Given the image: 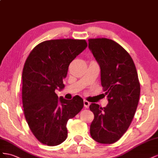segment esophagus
Returning a JSON list of instances; mask_svg holds the SVG:
<instances>
[{
    "mask_svg": "<svg viewBox=\"0 0 158 158\" xmlns=\"http://www.w3.org/2000/svg\"><path fill=\"white\" fill-rule=\"evenodd\" d=\"M83 104H84V106L86 108V109H88L90 105V102L86 100H84L83 101Z\"/></svg>",
    "mask_w": 158,
    "mask_h": 158,
    "instance_id": "obj_1",
    "label": "esophagus"
}]
</instances>
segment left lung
<instances>
[{
    "label": "left lung",
    "instance_id": "left-lung-1",
    "mask_svg": "<svg viewBox=\"0 0 158 158\" xmlns=\"http://www.w3.org/2000/svg\"><path fill=\"white\" fill-rule=\"evenodd\" d=\"M89 48L101 68V85L109 103L89 106L94 114L90 134L96 142H117L131 124L138 105L140 85L132 58L125 49L107 38L89 39Z\"/></svg>",
    "mask_w": 158,
    "mask_h": 158
}]
</instances>
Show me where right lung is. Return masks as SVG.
I'll use <instances>...</instances> for the list:
<instances>
[{"instance_id": "add662e5", "label": "right lung", "mask_w": 158, "mask_h": 158, "mask_svg": "<svg viewBox=\"0 0 158 158\" xmlns=\"http://www.w3.org/2000/svg\"><path fill=\"white\" fill-rule=\"evenodd\" d=\"M87 47L85 40L59 39L38 44L25 61L22 71L24 114L34 136L43 144L57 146L67 136L66 125L83 108L77 95L71 100L58 98L70 63Z\"/></svg>"}]
</instances>
